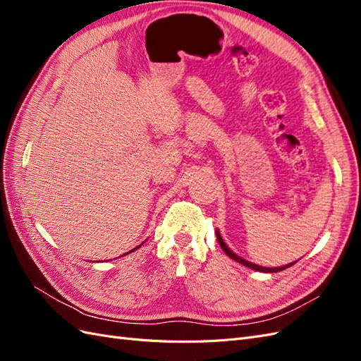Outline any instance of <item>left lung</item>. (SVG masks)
I'll use <instances>...</instances> for the list:
<instances>
[{"instance_id":"obj_1","label":"left lung","mask_w":361,"mask_h":361,"mask_svg":"<svg viewBox=\"0 0 361 361\" xmlns=\"http://www.w3.org/2000/svg\"><path fill=\"white\" fill-rule=\"evenodd\" d=\"M216 239H218V243H220L223 251H224V253H226L228 257L236 260V262H239V264L247 267V268L255 269V271H260V272H279V271H283V269H286V268L292 267L293 264H297V262H293V264H288V265H285V267H277V268H265V267H260V265H256V264H251V262H248V260H245V259H243V257H239L238 255H235L233 251L226 245V243L223 241V238H221V235H220V232H218V231H216Z\"/></svg>"}]
</instances>
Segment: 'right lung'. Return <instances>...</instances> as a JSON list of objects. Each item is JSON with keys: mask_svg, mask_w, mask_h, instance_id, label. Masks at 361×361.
Wrapping results in <instances>:
<instances>
[{"mask_svg": "<svg viewBox=\"0 0 361 361\" xmlns=\"http://www.w3.org/2000/svg\"><path fill=\"white\" fill-rule=\"evenodd\" d=\"M141 245H143V244H141ZM141 245H138V247H135V248H134V250H137V248H140V247H141ZM134 250H130V251H134ZM130 251H128V253H130ZM128 253H126V255H128Z\"/></svg>", "mask_w": 361, "mask_h": 361, "instance_id": "add662e5", "label": "right lung"}]
</instances>
